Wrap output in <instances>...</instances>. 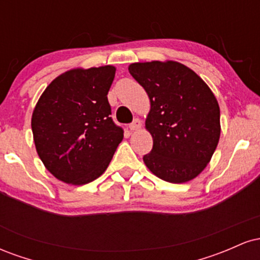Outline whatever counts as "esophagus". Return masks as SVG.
<instances>
[{"label": "esophagus", "instance_id": "1", "mask_svg": "<svg viewBox=\"0 0 260 260\" xmlns=\"http://www.w3.org/2000/svg\"><path fill=\"white\" fill-rule=\"evenodd\" d=\"M140 127H142V122H140L139 120H134L132 123L129 124V129L131 131H138Z\"/></svg>", "mask_w": 260, "mask_h": 260}]
</instances>
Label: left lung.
<instances>
[{"instance_id":"8db88e82","label":"left lung","mask_w":260,"mask_h":260,"mask_svg":"<svg viewBox=\"0 0 260 260\" xmlns=\"http://www.w3.org/2000/svg\"><path fill=\"white\" fill-rule=\"evenodd\" d=\"M132 77L147 91L145 129L153 149L143 161L170 183L192 181L207 168L220 139V107L207 83L176 61L136 62Z\"/></svg>"}]
</instances>
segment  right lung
<instances>
[{
	"instance_id": "right-lung-1",
	"label": "right lung",
	"mask_w": 260,
	"mask_h": 260,
	"mask_svg": "<svg viewBox=\"0 0 260 260\" xmlns=\"http://www.w3.org/2000/svg\"><path fill=\"white\" fill-rule=\"evenodd\" d=\"M116 67H77L46 86L31 115L37 153L50 174L82 186L106 171L123 131L113 123L107 92Z\"/></svg>"
}]
</instances>
